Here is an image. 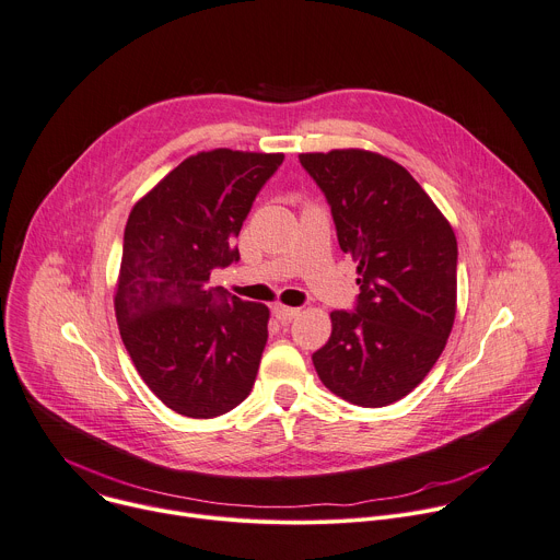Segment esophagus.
Wrapping results in <instances>:
<instances>
[{
	"label": "esophagus",
	"instance_id": "34e87169",
	"mask_svg": "<svg viewBox=\"0 0 560 560\" xmlns=\"http://www.w3.org/2000/svg\"><path fill=\"white\" fill-rule=\"evenodd\" d=\"M273 316L280 320V323H291L298 314H300V308H293V306H284V304H273Z\"/></svg>",
	"mask_w": 560,
	"mask_h": 560
}]
</instances>
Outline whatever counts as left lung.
<instances>
[{"label":"left lung","instance_id":"left-lung-1","mask_svg":"<svg viewBox=\"0 0 560 560\" xmlns=\"http://www.w3.org/2000/svg\"><path fill=\"white\" fill-rule=\"evenodd\" d=\"M331 207L338 244L358 262L351 312H331V338L312 360L329 392L385 407L422 383L456 316L458 244L407 168L360 149L302 153Z\"/></svg>","mask_w":560,"mask_h":560}]
</instances>
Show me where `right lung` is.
<instances>
[{
	"label": "right lung",
	"instance_id": "right-lung-1",
	"mask_svg": "<svg viewBox=\"0 0 560 560\" xmlns=\"http://www.w3.org/2000/svg\"><path fill=\"white\" fill-rule=\"evenodd\" d=\"M282 160L231 149L186 158L124 229L119 336L149 389L182 416H222L256 383L269 308L209 287V276L240 260L235 237Z\"/></svg>",
	"mask_w": 560,
	"mask_h": 560
}]
</instances>
